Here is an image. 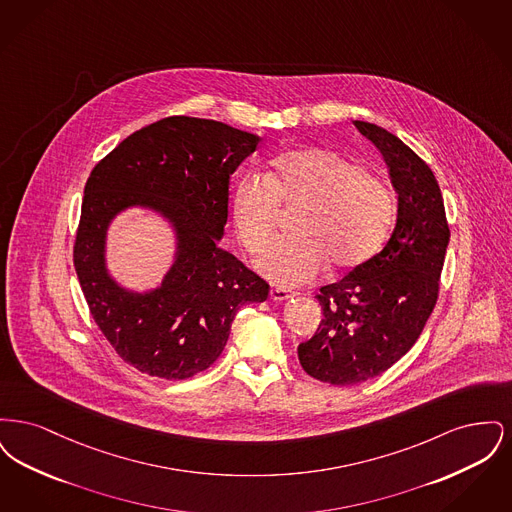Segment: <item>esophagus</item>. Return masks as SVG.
<instances>
[{
	"mask_svg": "<svg viewBox=\"0 0 512 512\" xmlns=\"http://www.w3.org/2000/svg\"><path fill=\"white\" fill-rule=\"evenodd\" d=\"M290 297H293V293L290 290H284V288H272L270 290V299L272 301H286Z\"/></svg>",
	"mask_w": 512,
	"mask_h": 512,
	"instance_id": "34e87169",
	"label": "esophagus"
}]
</instances>
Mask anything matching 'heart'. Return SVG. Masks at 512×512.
<instances>
[{
	"label": "heart",
	"mask_w": 512,
	"mask_h": 512,
	"mask_svg": "<svg viewBox=\"0 0 512 512\" xmlns=\"http://www.w3.org/2000/svg\"><path fill=\"white\" fill-rule=\"evenodd\" d=\"M297 209L295 236L280 240L255 261L278 286H301L326 263L334 270L361 267L386 242L393 199L386 184L336 151L311 147L282 155L267 176L249 174L234 190V224L249 253L276 234L280 211Z\"/></svg>",
	"instance_id": "1"
}]
</instances>
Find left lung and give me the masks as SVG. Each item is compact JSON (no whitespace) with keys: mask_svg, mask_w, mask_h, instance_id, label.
Instances as JSON below:
<instances>
[{"mask_svg":"<svg viewBox=\"0 0 512 512\" xmlns=\"http://www.w3.org/2000/svg\"><path fill=\"white\" fill-rule=\"evenodd\" d=\"M384 155L397 194L388 244L317 295V334L299 343L303 370L332 386H353L397 363L418 340L438 301L449 245L443 197L432 169L386 128L355 121Z\"/></svg>","mask_w":512,"mask_h":512,"instance_id":"obj_1","label":"left lung"}]
</instances>
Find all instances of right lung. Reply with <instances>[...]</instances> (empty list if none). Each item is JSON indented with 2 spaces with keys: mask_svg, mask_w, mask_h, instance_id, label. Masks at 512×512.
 Listing matches in <instances>:
<instances>
[{
  "mask_svg": "<svg viewBox=\"0 0 512 512\" xmlns=\"http://www.w3.org/2000/svg\"><path fill=\"white\" fill-rule=\"evenodd\" d=\"M261 138L195 117L153 122L122 140L90 174L74 242V268L99 330L126 363L184 380L219 359L238 309L263 303L268 284L220 247L230 176ZM144 208L173 230L162 284L138 293L106 267V236L119 214Z\"/></svg>",
  "mask_w": 512,
  "mask_h": 512,
  "instance_id": "right-lung-1",
  "label": "right lung"
}]
</instances>
